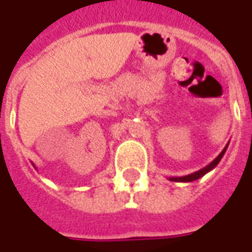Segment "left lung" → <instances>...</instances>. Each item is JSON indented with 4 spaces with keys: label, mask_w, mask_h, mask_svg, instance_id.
<instances>
[{
    "label": "left lung",
    "mask_w": 252,
    "mask_h": 252,
    "mask_svg": "<svg viewBox=\"0 0 252 252\" xmlns=\"http://www.w3.org/2000/svg\"><path fill=\"white\" fill-rule=\"evenodd\" d=\"M228 145H229V142L226 144L225 148L221 151V153L217 156V158L212 161V163H209L206 167H203L202 169H199V171H195V172H192V174L190 175H186V176H171V178H168L171 182H185V183H187V182H194V180L199 179V178H202L203 175H206L208 172H210L212 169L216 168L217 167V164L220 163V160L222 158V156H224V153L226 152V148H228Z\"/></svg>",
    "instance_id": "left-lung-1"
}]
</instances>
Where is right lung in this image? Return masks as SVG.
Listing matches in <instances>:
<instances>
[{
    "label": "right lung",
    "mask_w": 252,
    "mask_h": 252,
    "mask_svg": "<svg viewBox=\"0 0 252 252\" xmlns=\"http://www.w3.org/2000/svg\"><path fill=\"white\" fill-rule=\"evenodd\" d=\"M32 165H33V164H32ZM33 167H35V165H33Z\"/></svg>",
    "instance_id": "obj_1"
}]
</instances>
